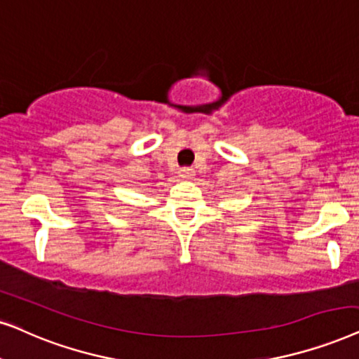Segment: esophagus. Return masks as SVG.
I'll list each match as a JSON object with an SVG mask.
<instances>
[{"mask_svg": "<svg viewBox=\"0 0 359 359\" xmlns=\"http://www.w3.org/2000/svg\"><path fill=\"white\" fill-rule=\"evenodd\" d=\"M178 175L181 176V178L189 180V178H193V176H194V170L193 168H188V166H184V168H180Z\"/></svg>", "mask_w": 359, "mask_h": 359, "instance_id": "34e87169", "label": "esophagus"}]
</instances>
